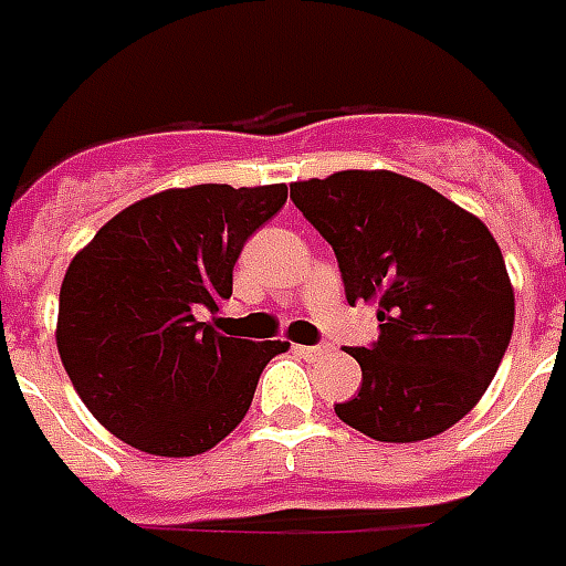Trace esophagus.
Returning <instances> with one entry per match:
<instances>
[{"instance_id": "obj_1", "label": "esophagus", "mask_w": 566, "mask_h": 566, "mask_svg": "<svg viewBox=\"0 0 566 566\" xmlns=\"http://www.w3.org/2000/svg\"><path fill=\"white\" fill-rule=\"evenodd\" d=\"M298 352L307 360H318V358H328L334 348H331V346H298Z\"/></svg>"}]
</instances>
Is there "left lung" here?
Masks as SVG:
<instances>
[{"label": "left lung", "mask_w": 566, "mask_h": 566, "mask_svg": "<svg viewBox=\"0 0 566 566\" xmlns=\"http://www.w3.org/2000/svg\"><path fill=\"white\" fill-rule=\"evenodd\" d=\"M292 202L337 253L348 304H376L373 348H348L360 390L334 411L409 444L462 420L495 379L516 316L499 241L471 211L390 169L292 181Z\"/></svg>", "instance_id": "obj_1"}]
</instances>
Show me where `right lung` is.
<instances>
[{
    "label": "right lung",
    "instance_id": "1",
    "mask_svg": "<svg viewBox=\"0 0 566 566\" xmlns=\"http://www.w3.org/2000/svg\"><path fill=\"white\" fill-rule=\"evenodd\" d=\"M286 185L169 187L80 250L59 289L56 346L86 409L151 457H197L244 420L259 373L289 343L223 337L197 310L232 295V268Z\"/></svg>",
    "mask_w": 566,
    "mask_h": 566
}]
</instances>
